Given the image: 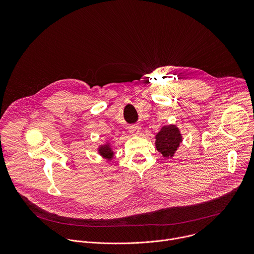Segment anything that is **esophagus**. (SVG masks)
<instances>
[{"label":"esophagus","instance_id":"34e87169","mask_svg":"<svg viewBox=\"0 0 254 254\" xmlns=\"http://www.w3.org/2000/svg\"><path fill=\"white\" fill-rule=\"evenodd\" d=\"M139 127L136 126H132L129 127V133H131L132 135H138L139 134Z\"/></svg>","mask_w":254,"mask_h":254}]
</instances>
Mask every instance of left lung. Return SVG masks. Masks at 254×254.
Listing matches in <instances>:
<instances>
[{
  "label": "left lung",
  "mask_w": 254,
  "mask_h": 254,
  "mask_svg": "<svg viewBox=\"0 0 254 254\" xmlns=\"http://www.w3.org/2000/svg\"><path fill=\"white\" fill-rule=\"evenodd\" d=\"M157 151L166 159H171L183 141V135L176 125L163 126L155 136Z\"/></svg>",
  "instance_id": "1"
}]
</instances>
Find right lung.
Listing matches in <instances>:
<instances>
[{"mask_svg":"<svg viewBox=\"0 0 254 254\" xmlns=\"http://www.w3.org/2000/svg\"><path fill=\"white\" fill-rule=\"evenodd\" d=\"M96 150H97L98 155L102 159L106 160L107 162H112L115 159L116 152H115L113 144H112V142L110 140L106 139V140H104L103 143L98 144V147H97Z\"/></svg>","mask_w":254,"mask_h":254,"instance_id":"1","label":"right lung"}]
</instances>
